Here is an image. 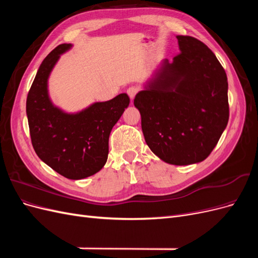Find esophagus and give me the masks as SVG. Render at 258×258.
<instances>
[{"instance_id":"esophagus-1","label":"esophagus","mask_w":258,"mask_h":258,"mask_svg":"<svg viewBox=\"0 0 258 258\" xmlns=\"http://www.w3.org/2000/svg\"><path fill=\"white\" fill-rule=\"evenodd\" d=\"M138 91H139V88L137 87V86H131V87H129V88L127 89V93H128L129 98H130L131 100L134 99V98L136 97L137 93H138Z\"/></svg>"}]
</instances>
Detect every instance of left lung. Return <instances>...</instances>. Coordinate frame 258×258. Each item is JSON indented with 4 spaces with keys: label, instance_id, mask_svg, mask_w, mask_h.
Here are the masks:
<instances>
[{
    "label": "left lung",
    "instance_id": "8db88e82",
    "mask_svg": "<svg viewBox=\"0 0 258 258\" xmlns=\"http://www.w3.org/2000/svg\"><path fill=\"white\" fill-rule=\"evenodd\" d=\"M179 53L163 60L135 98L145 142L170 165L204 161L229 118L227 75L207 45L177 35Z\"/></svg>",
    "mask_w": 258,
    "mask_h": 258
}]
</instances>
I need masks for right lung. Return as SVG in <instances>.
<instances>
[{
  "label": "right lung",
  "mask_w": 258,
  "mask_h": 258,
  "mask_svg": "<svg viewBox=\"0 0 258 258\" xmlns=\"http://www.w3.org/2000/svg\"><path fill=\"white\" fill-rule=\"evenodd\" d=\"M72 44L54 48L38 68L27 98L31 141L42 161L62 176L81 179L96 174L107 160L108 138L130 99L120 93L76 113L56 106L48 93V79L62 53Z\"/></svg>",
  "instance_id": "obj_1"
}]
</instances>
